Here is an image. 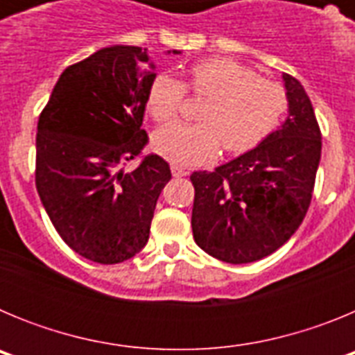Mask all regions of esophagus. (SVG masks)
I'll return each instance as SVG.
<instances>
[{
  "mask_svg": "<svg viewBox=\"0 0 355 355\" xmlns=\"http://www.w3.org/2000/svg\"><path fill=\"white\" fill-rule=\"evenodd\" d=\"M171 171H172V175H174V178H184V175L188 174L187 168L181 167V165H178V163H172Z\"/></svg>",
  "mask_w": 355,
  "mask_h": 355,
  "instance_id": "1",
  "label": "esophagus"
}]
</instances>
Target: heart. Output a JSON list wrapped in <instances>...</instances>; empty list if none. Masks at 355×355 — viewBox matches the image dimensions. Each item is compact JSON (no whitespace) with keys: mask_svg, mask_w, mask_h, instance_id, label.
Listing matches in <instances>:
<instances>
[{"mask_svg":"<svg viewBox=\"0 0 355 355\" xmlns=\"http://www.w3.org/2000/svg\"><path fill=\"white\" fill-rule=\"evenodd\" d=\"M187 90L205 96L199 122H174L156 131L159 155L181 165L211 162L220 147L229 155L254 149L274 133L288 110L283 85L231 58H205L187 69V81L162 72L147 92V110L156 122H168L183 112Z\"/></svg>","mask_w":355,"mask_h":355,"instance_id":"heart-1","label":"heart"}]
</instances>
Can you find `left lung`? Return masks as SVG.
Returning <instances> with one entry per match:
<instances>
[{
  "label": "left lung",
  "instance_id": "left-lung-1",
  "mask_svg": "<svg viewBox=\"0 0 355 355\" xmlns=\"http://www.w3.org/2000/svg\"><path fill=\"white\" fill-rule=\"evenodd\" d=\"M290 115L256 149L213 172L190 175L196 243L225 263H252L275 252L311 205L322 133L299 80L283 74Z\"/></svg>",
  "mask_w": 355,
  "mask_h": 355
}]
</instances>
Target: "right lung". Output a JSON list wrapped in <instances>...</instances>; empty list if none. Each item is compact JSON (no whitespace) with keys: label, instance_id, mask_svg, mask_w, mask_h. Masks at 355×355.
I'll use <instances>...</instances> for the list:
<instances>
[{"label":"right lung","instance_id":"right-lung-1","mask_svg":"<svg viewBox=\"0 0 355 355\" xmlns=\"http://www.w3.org/2000/svg\"><path fill=\"white\" fill-rule=\"evenodd\" d=\"M153 67L137 46L99 49L62 72L37 124L35 187L46 213L74 252L101 265L146 247L172 178L162 156H142ZM137 157L133 173L120 171Z\"/></svg>","mask_w":355,"mask_h":355}]
</instances>
